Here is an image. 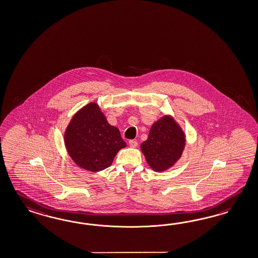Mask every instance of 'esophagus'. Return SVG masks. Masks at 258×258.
Returning <instances> with one entry per match:
<instances>
[{"label": "esophagus", "instance_id": "obj_1", "mask_svg": "<svg viewBox=\"0 0 258 258\" xmlns=\"http://www.w3.org/2000/svg\"><path fill=\"white\" fill-rule=\"evenodd\" d=\"M139 145V143L136 141V140H130L129 141V146L131 147V148H137Z\"/></svg>", "mask_w": 258, "mask_h": 258}]
</instances>
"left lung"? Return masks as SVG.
Returning a JSON list of instances; mask_svg holds the SVG:
<instances>
[{
    "label": "left lung",
    "instance_id": "obj_1",
    "mask_svg": "<svg viewBox=\"0 0 258 258\" xmlns=\"http://www.w3.org/2000/svg\"><path fill=\"white\" fill-rule=\"evenodd\" d=\"M185 145L186 136L181 126L171 115H164L152 124L140 150L152 170L165 172L176 165Z\"/></svg>",
    "mask_w": 258,
    "mask_h": 258
}]
</instances>
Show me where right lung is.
<instances>
[{"instance_id":"add662e5","label":"right lung","mask_w":258,"mask_h":258,"mask_svg":"<svg viewBox=\"0 0 258 258\" xmlns=\"http://www.w3.org/2000/svg\"><path fill=\"white\" fill-rule=\"evenodd\" d=\"M63 141L74 163L95 173L112 165L116 154L126 147L119 129L108 123L95 102L74 115L64 131Z\"/></svg>"}]
</instances>
